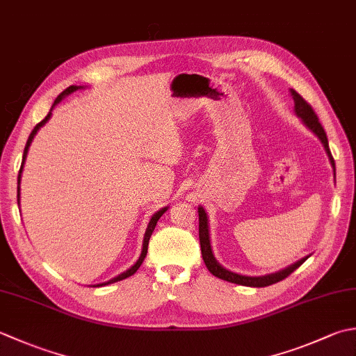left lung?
Masks as SVG:
<instances>
[{
    "instance_id": "1",
    "label": "left lung",
    "mask_w": 356,
    "mask_h": 356,
    "mask_svg": "<svg viewBox=\"0 0 356 356\" xmlns=\"http://www.w3.org/2000/svg\"><path fill=\"white\" fill-rule=\"evenodd\" d=\"M290 94H291V99L295 102V114L296 117L301 118V122L307 127L313 134H315L319 140H321L324 149H325V154L330 160V165L333 168V177L337 179V171H335V160L332 157V152L329 149V140H327V136H325V131L321 127V123H319L318 117L315 114V111L312 109L310 104L305 102L301 95H299L295 89H290ZM197 213H199V241H200V250H202V257H204V262L207 268L210 270V273L214 275L216 277H219V280H224L228 282H233V284H239V285H245V287H267V285L271 284H276L282 280H285L289 275L293 273V271L301 267L302 264L309 259V256L302 257V259H299L298 262L291 264V266L285 267L284 270L276 271V273H270V275H264V276H247V275H239V273H234V271L225 268L224 266H220L218 262V259L214 257L213 253V247H211V239H210V227H208V214L204 210V207H199L197 208Z\"/></svg>"
}]
</instances>
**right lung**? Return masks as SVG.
Here are the masks:
<instances>
[{"instance_id": "obj_1", "label": "right lung", "mask_w": 356, "mask_h": 356, "mask_svg": "<svg viewBox=\"0 0 356 356\" xmlns=\"http://www.w3.org/2000/svg\"><path fill=\"white\" fill-rule=\"evenodd\" d=\"M79 89H83V86H69L66 90H63V92L57 97V99H55V102H54V104H52V108H51V111H49V114L43 118V120H41L37 127L33 128V131L31 132V136H29V138H27V142H26V146H24V152H23V162H21V168H19V174H18V205H19V184H21V172H23V168H24V162H26V157H27V151H29V148H31V143H32V140H33V137L37 136V132L40 131V128H43L44 124L49 122V118L52 117V109L57 106V104L65 99V97H67L69 94H72V92H75V90H79ZM170 207H165V208H160L159 211H156L154 214L151 216V219H149V222H148V227H146V232H145V236H143V245H142V253H140V256H138V259H137V262L134 264V266H132L131 268H128L127 271H123V273H120L118 276H115V277H113V280H109V281H106V282H102V284H97V285H92V287H102V285H108V284H114V282H117V281H122V280H127V277H129L131 275H134L136 271L138 270V267L142 266V262H143V259H145V256H146V253H148V242H149V238H151V234H152V232H154V228H156V225H157V220L162 218L163 216V213L168 210Z\"/></svg>"}]
</instances>
